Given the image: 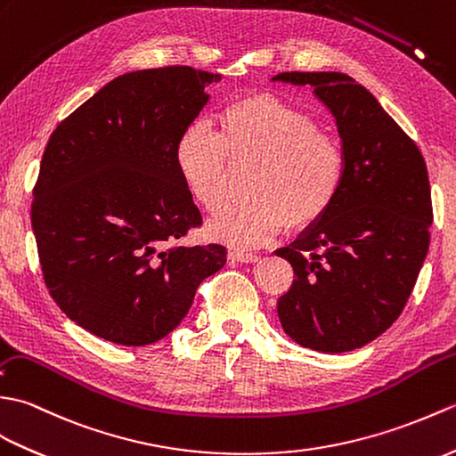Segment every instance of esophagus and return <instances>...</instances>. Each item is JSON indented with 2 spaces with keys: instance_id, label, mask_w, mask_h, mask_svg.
Returning a JSON list of instances; mask_svg holds the SVG:
<instances>
[{
  "instance_id": "1",
  "label": "esophagus",
  "mask_w": 456,
  "mask_h": 456,
  "mask_svg": "<svg viewBox=\"0 0 456 456\" xmlns=\"http://www.w3.org/2000/svg\"><path fill=\"white\" fill-rule=\"evenodd\" d=\"M230 259L232 261H238V263H256L259 259V256H256V254H244V251H232Z\"/></svg>"
}]
</instances>
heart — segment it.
<instances>
[{"label":"heart","instance_id":"obj_1","mask_svg":"<svg viewBox=\"0 0 456 456\" xmlns=\"http://www.w3.org/2000/svg\"><path fill=\"white\" fill-rule=\"evenodd\" d=\"M212 133L191 125L175 146V164L189 193L208 215L230 200L232 164H254L249 200L210 224V234L236 248H257L287 224L305 228L336 202L346 177V151L306 109L273 94L230 101Z\"/></svg>","mask_w":456,"mask_h":456}]
</instances>
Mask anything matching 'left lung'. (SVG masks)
<instances>
[{
  "label": "left lung",
  "mask_w": 456,
  "mask_h": 456,
  "mask_svg": "<svg viewBox=\"0 0 456 456\" xmlns=\"http://www.w3.org/2000/svg\"><path fill=\"white\" fill-rule=\"evenodd\" d=\"M273 82L312 86L336 118L346 177L331 208L277 249L295 281L277 302L298 346L353 351L402 314L429 249L433 222L426 159L369 89L339 72H282Z\"/></svg>",
  "instance_id": "left-lung-1"
}]
</instances>
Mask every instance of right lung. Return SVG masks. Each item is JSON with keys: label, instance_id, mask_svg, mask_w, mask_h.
<instances>
[{"label": "right lung", "instance_id": "right-lung-1", "mask_svg": "<svg viewBox=\"0 0 456 456\" xmlns=\"http://www.w3.org/2000/svg\"><path fill=\"white\" fill-rule=\"evenodd\" d=\"M215 82L191 66L123 74L50 134L30 207L40 267L60 310L101 339L166 338L224 267V246L181 244L202 218L175 164Z\"/></svg>", "mask_w": 456, "mask_h": 456}]
</instances>
